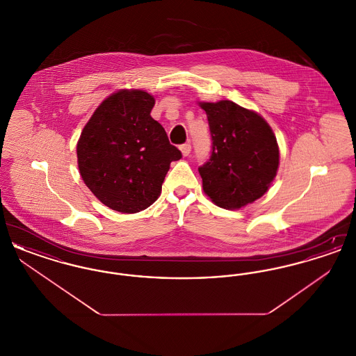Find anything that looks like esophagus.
<instances>
[{"label": "esophagus", "mask_w": 356, "mask_h": 356, "mask_svg": "<svg viewBox=\"0 0 356 356\" xmlns=\"http://www.w3.org/2000/svg\"><path fill=\"white\" fill-rule=\"evenodd\" d=\"M180 151L183 153V156H188L191 153V144H183L180 147Z\"/></svg>", "instance_id": "obj_1"}]
</instances>
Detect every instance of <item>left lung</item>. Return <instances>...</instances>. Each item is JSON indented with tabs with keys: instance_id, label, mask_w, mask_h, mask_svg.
<instances>
[{
	"instance_id": "1",
	"label": "left lung",
	"mask_w": 356,
	"mask_h": 356,
	"mask_svg": "<svg viewBox=\"0 0 356 356\" xmlns=\"http://www.w3.org/2000/svg\"><path fill=\"white\" fill-rule=\"evenodd\" d=\"M212 136V154L199 168L204 193L224 209L260 199L277 173L280 152L270 124L236 102H200Z\"/></svg>"
}]
</instances>
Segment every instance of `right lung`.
<instances>
[{"instance_id":"right-lung-1","label":"right lung","mask_w":356,"mask_h":356,"mask_svg":"<svg viewBox=\"0 0 356 356\" xmlns=\"http://www.w3.org/2000/svg\"><path fill=\"white\" fill-rule=\"evenodd\" d=\"M154 97L141 89H120L96 108L77 141L85 186L121 213L152 205L170 163L181 159L164 128L151 118Z\"/></svg>"}]
</instances>
